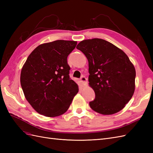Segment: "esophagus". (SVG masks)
Here are the masks:
<instances>
[{
	"label": "esophagus",
	"mask_w": 153,
	"mask_h": 153,
	"mask_svg": "<svg viewBox=\"0 0 153 153\" xmlns=\"http://www.w3.org/2000/svg\"><path fill=\"white\" fill-rule=\"evenodd\" d=\"M80 82H81V83H82L83 85H85L87 84V79L86 78V77L83 76H82L80 78Z\"/></svg>",
	"instance_id": "34e87169"
}]
</instances>
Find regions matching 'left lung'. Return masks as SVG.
Returning a JSON list of instances; mask_svg holds the SVG:
<instances>
[{
	"label": "left lung",
	"mask_w": 153,
	"mask_h": 153,
	"mask_svg": "<svg viewBox=\"0 0 153 153\" xmlns=\"http://www.w3.org/2000/svg\"><path fill=\"white\" fill-rule=\"evenodd\" d=\"M76 48L89 62V84L95 92L89 105L95 112L111 115L119 112L131 100L136 71L122 50L102 39L83 40Z\"/></svg>",
	"instance_id": "obj_1"
}]
</instances>
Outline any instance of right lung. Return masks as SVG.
Masks as SVG:
<instances>
[{"instance_id": "add662e5", "label": "right lung", "mask_w": 153, "mask_h": 153, "mask_svg": "<svg viewBox=\"0 0 153 153\" xmlns=\"http://www.w3.org/2000/svg\"><path fill=\"white\" fill-rule=\"evenodd\" d=\"M76 41L57 40L37 47L29 55L21 71L20 83L27 101L46 117L65 113L78 86L69 78V54Z\"/></svg>"}]
</instances>
